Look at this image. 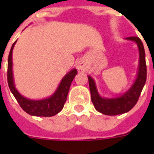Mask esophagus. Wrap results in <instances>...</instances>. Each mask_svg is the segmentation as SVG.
<instances>
[{
  "mask_svg": "<svg viewBox=\"0 0 154 154\" xmlns=\"http://www.w3.org/2000/svg\"><path fill=\"white\" fill-rule=\"evenodd\" d=\"M77 68L79 71H85V70L86 69L85 64L84 61H82V60H79V61L77 63Z\"/></svg>",
  "mask_w": 154,
  "mask_h": 154,
  "instance_id": "esophagus-1",
  "label": "esophagus"
}]
</instances>
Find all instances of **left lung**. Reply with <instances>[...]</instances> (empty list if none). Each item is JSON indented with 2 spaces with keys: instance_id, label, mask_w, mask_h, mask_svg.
<instances>
[{
  "instance_id": "left-lung-1",
  "label": "left lung",
  "mask_w": 154,
  "mask_h": 154,
  "mask_svg": "<svg viewBox=\"0 0 154 154\" xmlns=\"http://www.w3.org/2000/svg\"><path fill=\"white\" fill-rule=\"evenodd\" d=\"M128 41L136 42L139 51V65L137 72L136 79L132 86L125 93L117 97H101L97 89L96 83L90 76H88L89 89L91 94V100L97 111L105 115L115 116L129 112L138 101L143 87L146 82V53L142 42L137 37L125 38Z\"/></svg>"
}]
</instances>
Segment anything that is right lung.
<instances>
[{
    "mask_svg": "<svg viewBox=\"0 0 154 154\" xmlns=\"http://www.w3.org/2000/svg\"><path fill=\"white\" fill-rule=\"evenodd\" d=\"M16 42L17 41L12 45L8 58L7 78L10 91L13 94L14 97L17 99L22 109L29 115L36 117H52L57 114L64 107L71 83L77 73V69H72L67 74H65V77L60 81L56 91L49 97L42 100H32L25 97L16 89L14 84L13 72V49Z\"/></svg>",
    "mask_w": 154,
    "mask_h": 154,
    "instance_id": "obj_1",
    "label": "right lung"
}]
</instances>
